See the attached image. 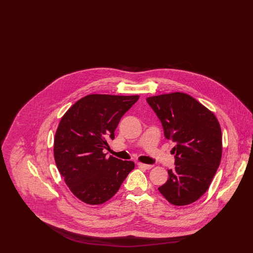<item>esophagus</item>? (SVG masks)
I'll list each match as a JSON object with an SVG mask.
<instances>
[{
	"mask_svg": "<svg viewBox=\"0 0 253 253\" xmlns=\"http://www.w3.org/2000/svg\"><path fill=\"white\" fill-rule=\"evenodd\" d=\"M137 166L140 168L146 169H150L153 168V165H149V164H144V163H137Z\"/></svg>",
	"mask_w": 253,
	"mask_h": 253,
	"instance_id": "1",
	"label": "esophagus"
}]
</instances>
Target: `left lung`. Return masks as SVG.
I'll list each match as a JSON object with an SVG mask.
<instances>
[{
	"instance_id": "left-lung-1",
	"label": "left lung",
	"mask_w": 253,
	"mask_h": 253,
	"mask_svg": "<svg viewBox=\"0 0 253 253\" xmlns=\"http://www.w3.org/2000/svg\"><path fill=\"white\" fill-rule=\"evenodd\" d=\"M148 104L162 124L165 137L174 142L175 167L158 188L170 204L185 206L204 194L222 157V133L215 116L193 96L171 93L150 96Z\"/></svg>"
}]
</instances>
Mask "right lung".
Segmentation results:
<instances>
[{
  "mask_svg": "<svg viewBox=\"0 0 253 253\" xmlns=\"http://www.w3.org/2000/svg\"><path fill=\"white\" fill-rule=\"evenodd\" d=\"M138 96L88 95L78 100L60 120L54 140V157L66 185L86 204L98 205L113 197L129 172L132 161H123L103 150L122 116Z\"/></svg>",
  "mask_w": 253,
  "mask_h": 253,
  "instance_id": "obj_1",
  "label": "right lung"
}]
</instances>
